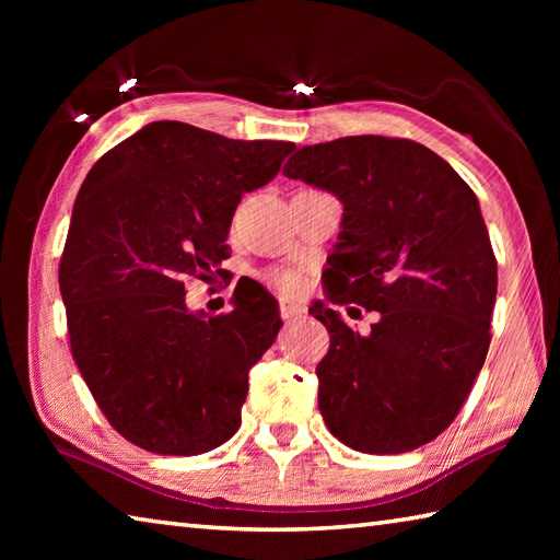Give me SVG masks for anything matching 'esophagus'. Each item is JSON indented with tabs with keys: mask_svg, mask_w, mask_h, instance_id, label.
<instances>
[{
	"mask_svg": "<svg viewBox=\"0 0 560 560\" xmlns=\"http://www.w3.org/2000/svg\"><path fill=\"white\" fill-rule=\"evenodd\" d=\"M279 311H281V318H299V316H303L306 314V306H303V303H299V301H287V299H281L279 301Z\"/></svg>",
	"mask_w": 560,
	"mask_h": 560,
	"instance_id": "1",
	"label": "esophagus"
}]
</instances>
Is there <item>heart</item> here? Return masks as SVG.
<instances>
[{
  "label": "heart",
  "mask_w": 560,
  "mask_h": 560,
  "mask_svg": "<svg viewBox=\"0 0 560 560\" xmlns=\"http://www.w3.org/2000/svg\"><path fill=\"white\" fill-rule=\"evenodd\" d=\"M269 283L273 289H279L281 293H296L301 289V273L291 271V269H277L269 273Z\"/></svg>",
  "instance_id": "obj_1"
}]
</instances>
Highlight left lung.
Masks as SVG:
<instances>
[{"label": "left lung", "instance_id": "left-lung-1", "mask_svg": "<svg viewBox=\"0 0 560 560\" xmlns=\"http://www.w3.org/2000/svg\"><path fill=\"white\" fill-rule=\"evenodd\" d=\"M283 175L343 202L330 303L377 311L371 334L316 303L330 348L318 410L350 450L422 447L462 410L489 350L497 257L477 195L447 160L405 138L293 148Z\"/></svg>", "mask_w": 560, "mask_h": 560}]
</instances>
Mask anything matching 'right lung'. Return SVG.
Instances as JSON below:
<instances>
[{
  "mask_svg": "<svg viewBox=\"0 0 560 560\" xmlns=\"http://www.w3.org/2000/svg\"><path fill=\"white\" fill-rule=\"evenodd\" d=\"M293 148L155 120L83 179L59 264L71 355L101 412L138 447L192 457L240 430L252 365L281 328L279 303L234 289L230 314L205 318L185 306V281L222 277L236 205Z\"/></svg>",
  "mask_w": 560,
  "mask_h": 560,
  "instance_id": "add662e5",
  "label": "right lung"
}]
</instances>
